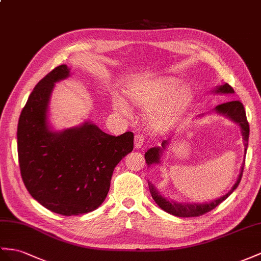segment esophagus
Here are the masks:
<instances>
[{
    "label": "esophagus",
    "mask_w": 261,
    "mask_h": 261,
    "mask_svg": "<svg viewBox=\"0 0 261 261\" xmlns=\"http://www.w3.org/2000/svg\"><path fill=\"white\" fill-rule=\"evenodd\" d=\"M143 142H144V139H143L142 135H137L135 137V148L136 149L141 148V146L143 145Z\"/></svg>",
    "instance_id": "obj_1"
}]
</instances>
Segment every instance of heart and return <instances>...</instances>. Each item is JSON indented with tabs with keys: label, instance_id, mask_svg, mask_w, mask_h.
I'll list each match as a JSON object with an SVG mask.
<instances>
[{
	"label": "heart",
	"instance_id": "1",
	"mask_svg": "<svg viewBox=\"0 0 261 261\" xmlns=\"http://www.w3.org/2000/svg\"><path fill=\"white\" fill-rule=\"evenodd\" d=\"M181 84V79L176 77H160L132 88L129 97L140 108L148 110L146 118L153 129L165 130L192 101L191 89ZM113 107L122 115L130 113L128 105L120 97L113 99Z\"/></svg>",
	"mask_w": 261,
	"mask_h": 261
}]
</instances>
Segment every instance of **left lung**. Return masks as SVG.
Segmentation results:
<instances>
[{
    "label": "left lung",
    "instance_id": "1",
    "mask_svg": "<svg viewBox=\"0 0 261 261\" xmlns=\"http://www.w3.org/2000/svg\"><path fill=\"white\" fill-rule=\"evenodd\" d=\"M214 92L216 93H233L232 87L229 86L228 84H224L218 86L217 88L214 90ZM215 111L219 115H224L226 117H228L230 120H232L233 122H236L240 125L242 128V133L244 137V141H245V154L247 152V148H248V139H249V123L247 121V117H246V111L243 103L239 101V100H232V101L225 102L222 105H218ZM168 145V140H164L162 142V146H154V148H151L145 152L144 158L146 164L151 166L152 164H158L161 162V156H162V152ZM245 168V161L242 165V170H240L239 176L237 178L236 183L233 184L231 190L227 193L226 195L219 197L215 200H212L210 203H200V204H195V203H177L174 202V200H170L168 198L163 197L162 195H160V193L156 191V189L149 182V189L150 193L154 199V202L161 207L163 211L166 213L172 214V215L177 216V217H196L204 215V214L211 212L212 210L215 208L216 206H218L220 203L224 202V200L228 197L231 193L237 189L238 184L240 183V179H242L243 176V172Z\"/></svg>",
    "mask_w": 261,
    "mask_h": 261
}]
</instances>
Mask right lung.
<instances>
[{
    "instance_id": "add662e5",
    "label": "right lung",
    "mask_w": 261,
    "mask_h": 261,
    "mask_svg": "<svg viewBox=\"0 0 261 261\" xmlns=\"http://www.w3.org/2000/svg\"><path fill=\"white\" fill-rule=\"evenodd\" d=\"M61 65L35 86L19 116L17 153L23 182L32 197L64 216L97 210L110 189L113 170L133 150V133L115 137L86 121L51 131L48 103L55 83L69 76Z\"/></svg>"
}]
</instances>
